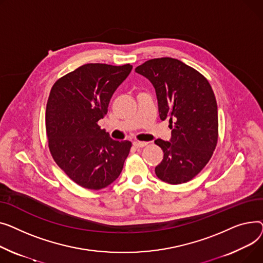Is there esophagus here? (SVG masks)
Here are the masks:
<instances>
[{
  "instance_id": "obj_1",
  "label": "esophagus",
  "mask_w": 263,
  "mask_h": 263,
  "mask_svg": "<svg viewBox=\"0 0 263 263\" xmlns=\"http://www.w3.org/2000/svg\"><path fill=\"white\" fill-rule=\"evenodd\" d=\"M134 146L137 148H140V147H144L146 146L148 143L147 142H141V141H134Z\"/></svg>"
}]
</instances>
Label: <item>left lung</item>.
I'll return each instance as SVG.
<instances>
[{
	"label": "left lung",
	"mask_w": 263,
	"mask_h": 263,
	"mask_svg": "<svg viewBox=\"0 0 263 263\" xmlns=\"http://www.w3.org/2000/svg\"><path fill=\"white\" fill-rule=\"evenodd\" d=\"M135 71L153 84L159 117L170 119L171 141L157 139L163 159L155 167L159 179L171 184L194 178L210 160L218 143V106L206 77L182 61L161 57Z\"/></svg>",
	"instance_id": "1"
}]
</instances>
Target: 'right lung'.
Wrapping results in <instances>:
<instances>
[{"label":"right lung","instance_id":"1","mask_svg":"<svg viewBox=\"0 0 263 263\" xmlns=\"http://www.w3.org/2000/svg\"><path fill=\"white\" fill-rule=\"evenodd\" d=\"M133 66L87 64L53 85L45 110L51 155L77 184L100 190L120 175L132 142L116 141L99 121Z\"/></svg>","mask_w":263,"mask_h":263}]
</instances>
